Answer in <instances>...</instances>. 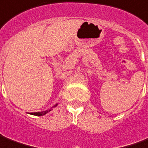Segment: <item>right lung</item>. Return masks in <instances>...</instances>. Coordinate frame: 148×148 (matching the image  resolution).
<instances>
[{"label": "right lung", "mask_w": 148, "mask_h": 148, "mask_svg": "<svg viewBox=\"0 0 148 148\" xmlns=\"http://www.w3.org/2000/svg\"><path fill=\"white\" fill-rule=\"evenodd\" d=\"M57 106V104L56 106H54L53 107H56ZM51 110H46V111H42V112H37V113H31V114L32 115H35V116H42V115H45L46 114H47L49 111H51Z\"/></svg>", "instance_id": "1"}]
</instances>
